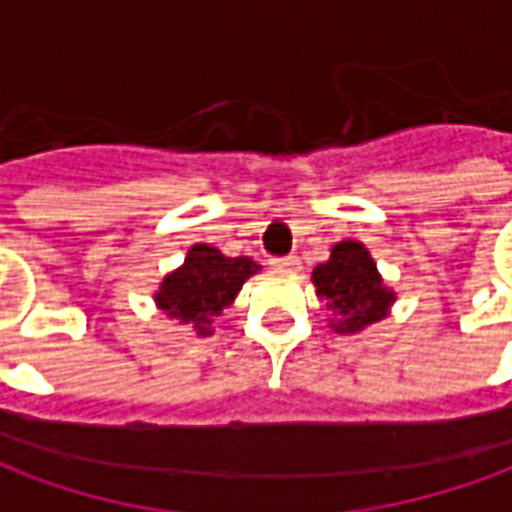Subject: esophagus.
I'll use <instances>...</instances> for the list:
<instances>
[{"instance_id": "esophagus-1", "label": "esophagus", "mask_w": 512, "mask_h": 512, "mask_svg": "<svg viewBox=\"0 0 512 512\" xmlns=\"http://www.w3.org/2000/svg\"><path fill=\"white\" fill-rule=\"evenodd\" d=\"M268 263H271V268H279V271H299V266H301V260L296 255L271 257Z\"/></svg>"}]
</instances>
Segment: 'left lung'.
<instances>
[{"label": "left lung", "instance_id": "1", "mask_svg": "<svg viewBox=\"0 0 512 512\" xmlns=\"http://www.w3.org/2000/svg\"><path fill=\"white\" fill-rule=\"evenodd\" d=\"M312 282L332 312L337 332H359L367 323L381 321L395 301L392 290L381 285L370 252L356 241L334 246L329 263L312 271Z\"/></svg>", "mask_w": 512, "mask_h": 512}]
</instances>
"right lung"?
<instances>
[{"mask_svg":"<svg viewBox=\"0 0 512 512\" xmlns=\"http://www.w3.org/2000/svg\"><path fill=\"white\" fill-rule=\"evenodd\" d=\"M257 271L260 266L249 257H224L213 246L197 244L189 249L186 263L164 279L156 301L161 310L205 337L213 332V318L230 307L235 293Z\"/></svg>","mask_w":512,"mask_h":512,"instance_id":"right-lung-1","label":"right lung"}]
</instances>
